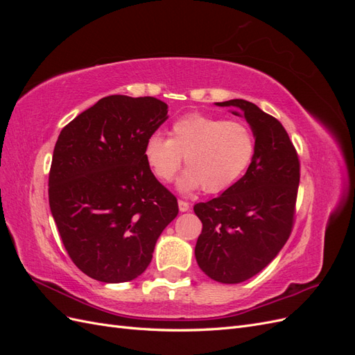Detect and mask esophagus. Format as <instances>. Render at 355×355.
<instances>
[{
	"instance_id": "esophagus-1",
	"label": "esophagus",
	"mask_w": 355,
	"mask_h": 355,
	"mask_svg": "<svg viewBox=\"0 0 355 355\" xmlns=\"http://www.w3.org/2000/svg\"><path fill=\"white\" fill-rule=\"evenodd\" d=\"M178 206H179L180 211H188L189 210V204L187 201H184V200H179L178 201Z\"/></svg>"
}]
</instances>
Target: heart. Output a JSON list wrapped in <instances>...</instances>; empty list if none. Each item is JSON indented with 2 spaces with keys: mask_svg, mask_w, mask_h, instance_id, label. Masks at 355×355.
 <instances>
[{
  "mask_svg": "<svg viewBox=\"0 0 355 355\" xmlns=\"http://www.w3.org/2000/svg\"><path fill=\"white\" fill-rule=\"evenodd\" d=\"M254 153V135L244 121L204 114L179 118L170 128V139L151 135L144 148L149 170L163 184L173 180L185 157L188 168L178 180L185 194L200 188L209 194L227 191L250 167Z\"/></svg>",
  "mask_w": 355,
  "mask_h": 355,
  "instance_id": "heart-1",
  "label": "heart"
}]
</instances>
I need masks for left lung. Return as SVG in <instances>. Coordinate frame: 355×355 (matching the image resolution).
<instances>
[{
	"label": "left lung",
	"mask_w": 355,
	"mask_h": 355,
	"mask_svg": "<svg viewBox=\"0 0 355 355\" xmlns=\"http://www.w3.org/2000/svg\"><path fill=\"white\" fill-rule=\"evenodd\" d=\"M214 105L244 115L256 153L240 180L219 197L194 206L202 223L196 259L211 280L237 284L270 265L292 232L299 158L282 123L254 103L232 99Z\"/></svg>",
	"instance_id": "left-lung-1"
}]
</instances>
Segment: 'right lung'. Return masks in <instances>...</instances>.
Segmentation results:
<instances>
[{"label": "right lung", "instance_id": "add662e5", "mask_svg": "<svg viewBox=\"0 0 355 355\" xmlns=\"http://www.w3.org/2000/svg\"><path fill=\"white\" fill-rule=\"evenodd\" d=\"M167 111L155 98L114 94L73 118L58 137L50 210L72 262L94 280H135L178 216V200L144 157L146 139Z\"/></svg>", "mask_w": 355, "mask_h": 355}]
</instances>
